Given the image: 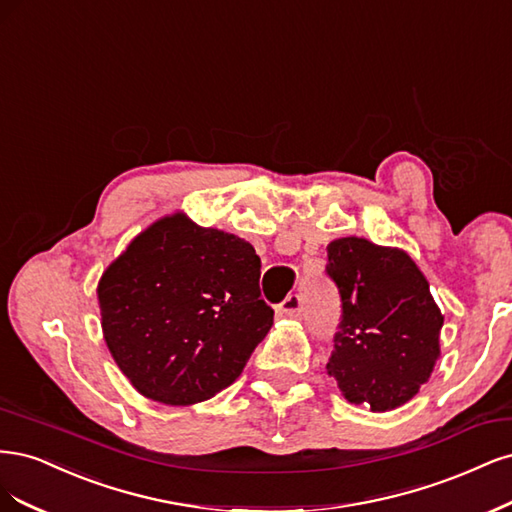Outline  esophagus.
I'll return each mask as SVG.
<instances>
[{
  "label": "esophagus",
  "mask_w": 512,
  "mask_h": 512,
  "mask_svg": "<svg viewBox=\"0 0 512 512\" xmlns=\"http://www.w3.org/2000/svg\"><path fill=\"white\" fill-rule=\"evenodd\" d=\"M278 310H280V315H285L289 319H298V317H302V312H304L302 298L298 293H291V295H287L285 302L278 306Z\"/></svg>",
  "instance_id": "esophagus-1"
}]
</instances>
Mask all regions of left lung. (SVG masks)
<instances>
[{
	"instance_id": "8db88e82",
	"label": "left lung",
	"mask_w": 512,
	"mask_h": 512,
	"mask_svg": "<svg viewBox=\"0 0 512 512\" xmlns=\"http://www.w3.org/2000/svg\"><path fill=\"white\" fill-rule=\"evenodd\" d=\"M342 321L327 374L344 400L387 412L415 398L440 357L442 312L412 257L346 236L327 244Z\"/></svg>"
}]
</instances>
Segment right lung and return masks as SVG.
<instances>
[{
    "mask_svg": "<svg viewBox=\"0 0 512 512\" xmlns=\"http://www.w3.org/2000/svg\"><path fill=\"white\" fill-rule=\"evenodd\" d=\"M253 246L185 212L148 225L97 283L104 340L144 398L210 400L242 374L274 323Z\"/></svg>",
    "mask_w": 512,
    "mask_h": 512,
    "instance_id": "right-lung-1",
    "label": "right lung"
}]
</instances>
